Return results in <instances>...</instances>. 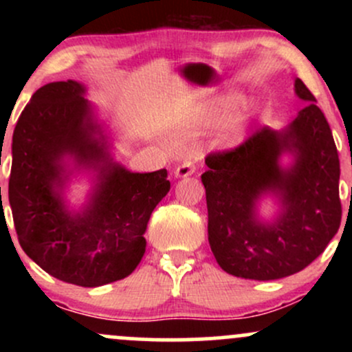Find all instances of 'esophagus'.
Returning a JSON list of instances; mask_svg holds the SVG:
<instances>
[{
	"label": "esophagus",
	"mask_w": 352,
	"mask_h": 352,
	"mask_svg": "<svg viewBox=\"0 0 352 352\" xmlns=\"http://www.w3.org/2000/svg\"><path fill=\"white\" fill-rule=\"evenodd\" d=\"M197 168H199V162H197V159H193V157H187L184 162H180L179 165H177L175 177H188V175H192Z\"/></svg>",
	"instance_id": "obj_1"
}]
</instances>
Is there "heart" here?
Segmentation results:
<instances>
[{
  "label": "heart",
  "mask_w": 352,
  "mask_h": 352,
  "mask_svg": "<svg viewBox=\"0 0 352 352\" xmlns=\"http://www.w3.org/2000/svg\"><path fill=\"white\" fill-rule=\"evenodd\" d=\"M233 104V96H217L210 99L199 112V122L204 125L217 124L225 112L228 111ZM246 122H248V107L241 106L235 109L223 122V135L227 139H236L241 132L245 131Z\"/></svg>",
  "instance_id": "obj_1"
}]
</instances>
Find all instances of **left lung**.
Instances as JSON below:
<instances>
[{
  "mask_svg": "<svg viewBox=\"0 0 352 352\" xmlns=\"http://www.w3.org/2000/svg\"><path fill=\"white\" fill-rule=\"evenodd\" d=\"M294 91L308 104L286 131L265 125L236 147L205 157L208 241L217 263L233 276L268 281L301 272L341 225L339 157L329 124L301 79ZM285 150L297 160L283 171L277 160ZM266 191L278 192L283 204L270 226L254 213Z\"/></svg>",
  "mask_w": 352,
  "mask_h": 352,
  "instance_id": "1",
  "label": "left lung"
}]
</instances>
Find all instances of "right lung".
I'll return each instance as SVG.
<instances>
[{
  "mask_svg": "<svg viewBox=\"0 0 352 352\" xmlns=\"http://www.w3.org/2000/svg\"><path fill=\"white\" fill-rule=\"evenodd\" d=\"M82 94L76 80L51 82L34 92L14 127L8 197L24 253L51 276L94 288L137 268L148 218L170 182L165 168L134 173L112 164L106 144L96 139L99 125L92 122ZM64 155L100 168L91 205L78 216L67 212L57 192Z\"/></svg>",
  "mask_w": 352,
  "mask_h": 352,
  "instance_id": "add662e5",
  "label": "right lung"
}]
</instances>
